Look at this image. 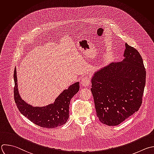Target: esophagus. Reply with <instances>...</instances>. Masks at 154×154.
Wrapping results in <instances>:
<instances>
[{
  "label": "esophagus",
  "mask_w": 154,
  "mask_h": 154,
  "mask_svg": "<svg viewBox=\"0 0 154 154\" xmlns=\"http://www.w3.org/2000/svg\"><path fill=\"white\" fill-rule=\"evenodd\" d=\"M91 83V80L89 79V77H85L83 78H82V81H81V83L83 86H88L90 85Z\"/></svg>",
  "instance_id": "esophagus-1"
}]
</instances>
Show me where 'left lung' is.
I'll list each match as a JSON object with an SVG mask.
<instances>
[{"label":"left lung","instance_id":"left-lung-1","mask_svg":"<svg viewBox=\"0 0 154 154\" xmlns=\"http://www.w3.org/2000/svg\"><path fill=\"white\" fill-rule=\"evenodd\" d=\"M124 59L95 71L91 89L99 120L117 126L137 112L142 103L146 71L138 51L125 43Z\"/></svg>","mask_w":154,"mask_h":154}]
</instances>
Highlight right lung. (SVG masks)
<instances>
[{"label": "right lung", "instance_id": "right-lung-1", "mask_svg": "<svg viewBox=\"0 0 154 154\" xmlns=\"http://www.w3.org/2000/svg\"><path fill=\"white\" fill-rule=\"evenodd\" d=\"M14 95L19 111L31 122L42 128H54L66 123L69 118V106L72 97L79 91V82H76L65 89L53 103L43 107H35L28 104L21 98L18 88L16 68L14 72Z\"/></svg>", "mask_w": 154, "mask_h": 154}]
</instances>
